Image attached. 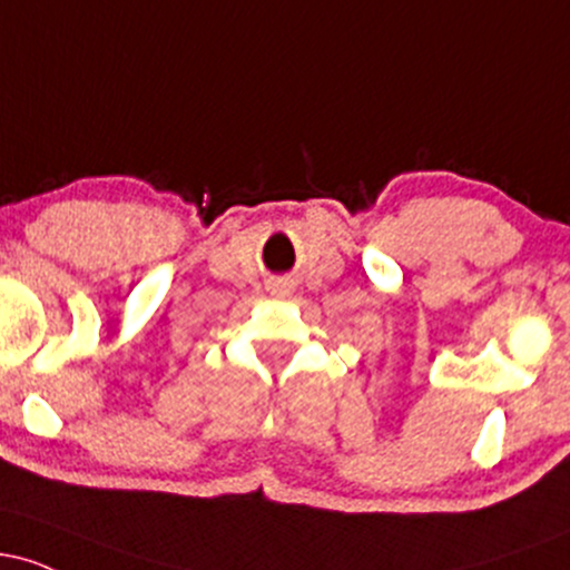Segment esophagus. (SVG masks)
I'll return each mask as SVG.
<instances>
[{"label": "esophagus", "mask_w": 570, "mask_h": 570, "mask_svg": "<svg viewBox=\"0 0 570 570\" xmlns=\"http://www.w3.org/2000/svg\"><path fill=\"white\" fill-rule=\"evenodd\" d=\"M267 289H271V294H276V297H289V294L294 292V278H289V276L273 278Z\"/></svg>", "instance_id": "obj_1"}]
</instances>
